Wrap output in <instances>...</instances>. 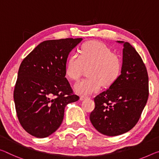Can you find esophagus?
I'll return each instance as SVG.
<instances>
[{
  "instance_id": "esophagus-1",
  "label": "esophagus",
  "mask_w": 159,
  "mask_h": 159,
  "mask_svg": "<svg viewBox=\"0 0 159 159\" xmlns=\"http://www.w3.org/2000/svg\"><path fill=\"white\" fill-rule=\"evenodd\" d=\"M85 98H87L86 96H84V95H81V96L80 97V100H84L85 99Z\"/></svg>"
}]
</instances>
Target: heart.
Listing matches in <instances>:
<instances>
[{
	"mask_svg": "<svg viewBox=\"0 0 159 159\" xmlns=\"http://www.w3.org/2000/svg\"><path fill=\"white\" fill-rule=\"evenodd\" d=\"M89 78L74 85L75 91L89 95L98 91L102 85L110 87L119 79L122 69L120 58L106 45L99 42H89L80 48L79 55L72 54L67 60L65 72L70 79L78 80L85 69Z\"/></svg>",
	"mask_w": 159,
	"mask_h": 159,
	"instance_id": "obj_1",
	"label": "heart"
}]
</instances>
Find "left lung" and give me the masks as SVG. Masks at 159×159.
I'll return each instance as SVG.
<instances>
[{
  "label": "left lung",
  "instance_id": "left-lung-1",
  "mask_svg": "<svg viewBox=\"0 0 159 159\" xmlns=\"http://www.w3.org/2000/svg\"><path fill=\"white\" fill-rule=\"evenodd\" d=\"M124 44L122 73L109 89L94 98L90 120L107 136H117L138 122L148 97V77L142 57L129 42Z\"/></svg>",
  "mask_w": 159,
  "mask_h": 159
}]
</instances>
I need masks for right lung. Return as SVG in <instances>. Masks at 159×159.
<instances>
[{"label": "right lung", "mask_w": 159, "mask_h": 159, "mask_svg": "<svg viewBox=\"0 0 159 159\" xmlns=\"http://www.w3.org/2000/svg\"><path fill=\"white\" fill-rule=\"evenodd\" d=\"M81 40L44 41L22 61L13 98L19 122L30 134L51 135L62 123L66 105L79 99L65 77V68L70 52Z\"/></svg>", "instance_id": "obj_1"}]
</instances>
